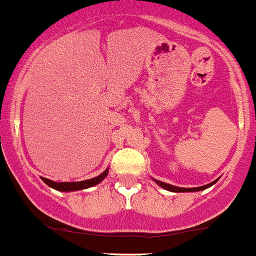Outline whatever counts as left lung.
I'll use <instances>...</instances> for the list:
<instances>
[{
  "label": "left lung",
  "mask_w": 256,
  "mask_h": 256,
  "mask_svg": "<svg viewBox=\"0 0 256 256\" xmlns=\"http://www.w3.org/2000/svg\"><path fill=\"white\" fill-rule=\"evenodd\" d=\"M156 184H158V186H161L162 188H165V190L168 191H173V192H191V191H202V190H206V188H208L210 186H212V184H214L216 182H218V180L214 182H211V184H204V186H200V188H178V186H173V184H165V182H161V181H158V180H154Z\"/></svg>",
  "instance_id": "left-lung-1"
}]
</instances>
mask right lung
I'll return each mask as SVG.
<instances>
[{"label": "right lung", "instance_id": "1", "mask_svg": "<svg viewBox=\"0 0 256 256\" xmlns=\"http://www.w3.org/2000/svg\"><path fill=\"white\" fill-rule=\"evenodd\" d=\"M109 169H106L105 172H102V174L98 176L95 178H91V180H86V181H79V182H54L48 178L42 177V181L48 184L49 188H54V190L58 191H76V190H83V188H88L95 186V184H100V182L104 180L106 176H108Z\"/></svg>", "mask_w": 256, "mask_h": 256}]
</instances>
